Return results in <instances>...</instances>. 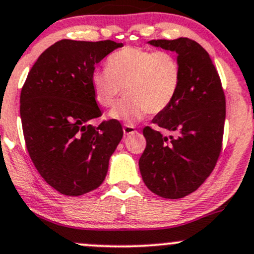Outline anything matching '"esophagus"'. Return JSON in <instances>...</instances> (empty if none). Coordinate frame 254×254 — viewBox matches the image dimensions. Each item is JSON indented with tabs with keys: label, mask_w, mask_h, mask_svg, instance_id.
<instances>
[{
	"label": "esophagus",
	"mask_w": 254,
	"mask_h": 254,
	"mask_svg": "<svg viewBox=\"0 0 254 254\" xmlns=\"http://www.w3.org/2000/svg\"><path fill=\"white\" fill-rule=\"evenodd\" d=\"M123 131H124L125 135H129V134H134L136 130H135V127H132V125H125V127H123Z\"/></svg>",
	"instance_id": "esophagus-1"
}]
</instances>
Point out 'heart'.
Here are the masks:
<instances>
[{
    "label": "heart",
    "mask_w": 254,
    "mask_h": 254,
    "mask_svg": "<svg viewBox=\"0 0 254 254\" xmlns=\"http://www.w3.org/2000/svg\"><path fill=\"white\" fill-rule=\"evenodd\" d=\"M181 81V63L175 54L127 47L108 56L106 70L92 73L91 87L102 108L114 106L123 91L125 97L109 117L132 124L147 113L165 112L176 99Z\"/></svg>",
    "instance_id": "heart-1"
}]
</instances>
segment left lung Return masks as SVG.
Masks as SVG:
<instances>
[{
  "mask_svg": "<svg viewBox=\"0 0 254 254\" xmlns=\"http://www.w3.org/2000/svg\"><path fill=\"white\" fill-rule=\"evenodd\" d=\"M151 45L176 51L182 67L178 94L152 123L175 132L143 127L146 147L139 160L143 183L166 199L195 191L216 166L222 150L226 99L219 73L207 51L195 40H151Z\"/></svg>",
  "mask_w": 254,
  "mask_h": 254,
  "instance_id": "obj_1",
  "label": "left lung"
}]
</instances>
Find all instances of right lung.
<instances>
[{"mask_svg": "<svg viewBox=\"0 0 254 254\" xmlns=\"http://www.w3.org/2000/svg\"><path fill=\"white\" fill-rule=\"evenodd\" d=\"M122 43L64 39L38 58L20 92V119L28 153L59 193L78 196L103 183L109 158L123 137L118 120L89 124L102 115L91 76Z\"/></svg>", "mask_w": 254, "mask_h": 254, "instance_id": "obj_1", "label": "right lung"}]
</instances>
